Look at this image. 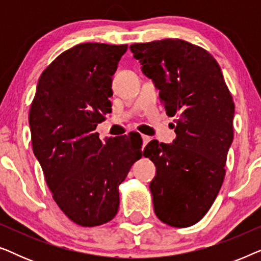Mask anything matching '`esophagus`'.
<instances>
[{
  "label": "esophagus",
  "instance_id": "esophagus-1",
  "mask_svg": "<svg viewBox=\"0 0 261 261\" xmlns=\"http://www.w3.org/2000/svg\"><path fill=\"white\" fill-rule=\"evenodd\" d=\"M142 138V142H144V146H146L149 142V140H151V138L148 137V135H141Z\"/></svg>",
  "mask_w": 261,
  "mask_h": 261
}]
</instances>
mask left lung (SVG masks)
<instances>
[{"mask_svg": "<svg viewBox=\"0 0 261 261\" xmlns=\"http://www.w3.org/2000/svg\"><path fill=\"white\" fill-rule=\"evenodd\" d=\"M159 90L166 114L177 116L172 144L148 142L154 163L149 183L154 213L169 226H194L208 213L223 183L233 142L234 102L215 58L179 39L129 46Z\"/></svg>", "mask_w": 261, "mask_h": 261, "instance_id": "left-lung-1", "label": "left lung"}]
</instances>
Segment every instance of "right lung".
I'll return each mask as SVG.
<instances>
[{"mask_svg": "<svg viewBox=\"0 0 261 261\" xmlns=\"http://www.w3.org/2000/svg\"><path fill=\"white\" fill-rule=\"evenodd\" d=\"M127 47L87 42L63 52L41 73L31 105L32 146L46 183L63 213L83 227L114 219L119 185L144 154L141 138L103 144L95 132L112 112L113 74Z\"/></svg>", "mask_w": 261, "mask_h": 261, "instance_id": "obj_1", "label": "right lung"}]
</instances>
